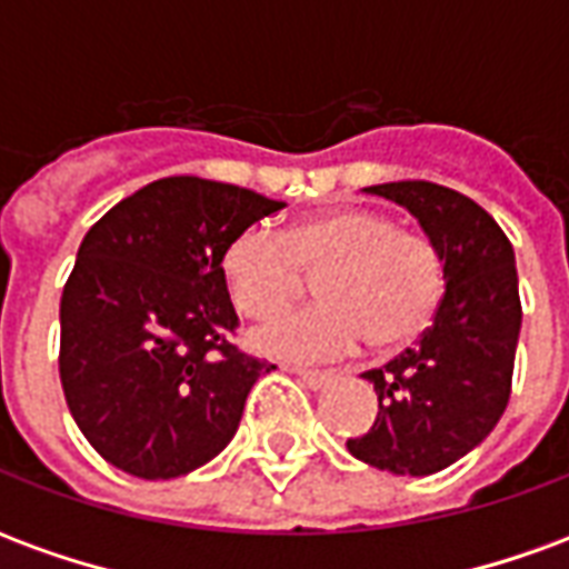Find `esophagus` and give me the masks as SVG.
<instances>
[{"label":"esophagus","instance_id":"1","mask_svg":"<svg viewBox=\"0 0 569 569\" xmlns=\"http://www.w3.org/2000/svg\"><path fill=\"white\" fill-rule=\"evenodd\" d=\"M289 371H292L305 387H310V390H320V387H326V383H332V375H329V371H305V369H289Z\"/></svg>","mask_w":569,"mask_h":569}]
</instances>
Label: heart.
<instances>
[{
    "label": "heart",
    "instance_id": "heart-1",
    "mask_svg": "<svg viewBox=\"0 0 569 569\" xmlns=\"http://www.w3.org/2000/svg\"><path fill=\"white\" fill-rule=\"evenodd\" d=\"M219 264L231 305L249 320L289 308L308 273L320 280L322 305L249 335L259 353L296 362L341 359L366 338L381 353L402 350L427 332L445 298L436 240L359 203L298 219L286 234L247 224L224 243Z\"/></svg>",
    "mask_w": 569,
    "mask_h": 569
}]
</instances>
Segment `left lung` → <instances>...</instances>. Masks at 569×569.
<instances>
[{
  "mask_svg": "<svg viewBox=\"0 0 569 569\" xmlns=\"http://www.w3.org/2000/svg\"><path fill=\"white\" fill-rule=\"evenodd\" d=\"M366 191L402 203L436 240L445 298L418 347L362 371L378 418L347 448L393 476H432L488 439L509 406L521 332L515 252L493 216L453 188L408 179Z\"/></svg>",
  "mask_w": 569,
  "mask_h": 569,
  "instance_id": "left-lung-1",
  "label": "left lung"
}]
</instances>
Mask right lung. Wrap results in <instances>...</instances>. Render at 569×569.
<instances>
[{
	"label": "right lung",
	"instance_id": "1",
	"mask_svg": "<svg viewBox=\"0 0 569 569\" xmlns=\"http://www.w3.org/2000/svg\"><path fill=\"white\" fill-rule=\"evenodd\" d=\"M280 200L167 176L84 234L60 298V383L106 463L137 478L198 469L228 441L273 366L237 350L222 277L231 237Z\"/></svg>",
	"mask_w": 569,
	"mask_h": 569
}]
</instances>
